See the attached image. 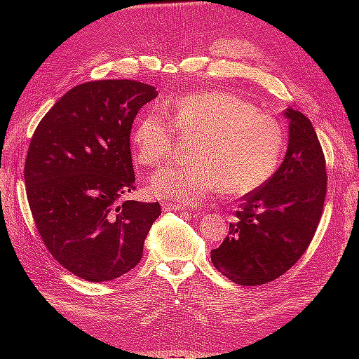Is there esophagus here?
Listing matches in <instances>:
<instances>
[{
  "mask_svg": "<svg viewBox=\"0 0 359 359\" xmlns=\"http://www.w3.org/2000/svg\"><path fill=\"white\" fill-rule=\"evenodd\" d=\"M161 208L165 210V211H182V210H186L182 205L172 203V202H163L161 203Z\"/></svg>",
  "mask_w": 359,
  "mask_h": 359,
  "instance_id": "obj_1",
  "label": "esophagus"
}]
</instances>
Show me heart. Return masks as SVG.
<instances>
[{"mask_svg":"<svg viewBox=\"0 0 359 359\" xmlns=\"http://www.w3.org/2000/svg\"><path fill=\"white\" fill-rule=\"evenodd\" d=\"M168 116L149 111L133 130L136 158L147 166L166 163L175 149L173 127L184 139H196L190 166H168L149 180L158 199L193 205L222 190L245 196L274 175L285 148V133L274 116L226 91L181 95L166 106Z\"/></svg>","mask_w":359,"mask_h":359,"instance_id":"1","label":"heart"}]
</instances>
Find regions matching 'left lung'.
Wrapping results in <instances>:
<instances>
[{
	"instance_id": "8db88e82",
	"label": "left lung",
	"mask_w": 359,
	"mask_h": 359,
	"mask_svg": "<svg viewBox=\"0 0 359 359\" xmlns=\"http://www.w3.org/2000/svg\"><path fill=\"white\" fill-rule=\"evenodd\" d=\"M283 163L262 187L245 194L224 241L211 252L217 271L236 285H265L309 248L327 194L325 156L310 119L292 107Z\"/></svg>"
}]
</instances>
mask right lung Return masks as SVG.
Listing matches in <instances>:
<instances>
[{"label":"right lung","instance_id":"1","mask_svg":"<svg viewBox=\"0 0 359 359\" xmlns=\"http://www.w3.org/2000/svg\"><path fill=\"white\" fill-rule=\"evenodd\" d=\"M157 94L128 79L78 85L31 137L24 177L37 231L53 259L86 281L133 269L161 214L158 202L121 201L135 190L132 124Z\"/></svg>","mask_w":359,"mask_h":359}]
</instances>
